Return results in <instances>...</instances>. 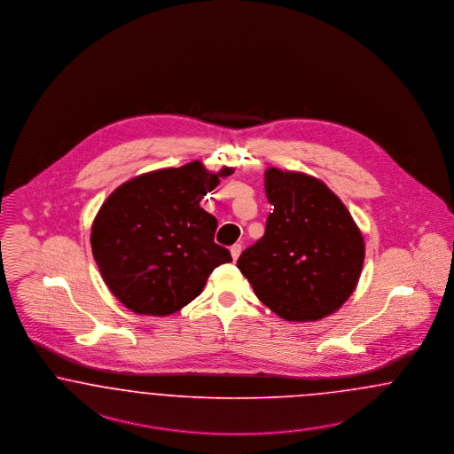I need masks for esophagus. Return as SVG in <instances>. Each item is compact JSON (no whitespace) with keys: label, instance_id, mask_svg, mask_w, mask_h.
Returning <instances> with one entry per match:
<instances>
[{"label":"esophagus","instance_id":"34e87169","mask_svg":"<svg viewBox=\"0 0 454 454\" xmlns=\"http://www.w3.org/2000/svg\"><path fill=\"white\" fill-rule=\"evenodd\" d=\"M231 256H233V260H238V256H239V254H241V245L239 243H236V245H233L231 247Z\"/></svg>","mask_w":454,"mask_h":454}]
</instances>
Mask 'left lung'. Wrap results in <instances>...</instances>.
<instances>
[{"mask_svg": "<svg viewBox=\"0 0 454 454\" xmlns=\"http://www.w3.org/2000/svg\"><path fill=\"white\" fill-rule=\"evenodd\" d=\"M265 194L273 206L265 235L238 258L256 297L286 321H319L356 289L364 239L326 184L304 172L269 167Z\"/></svg>", "mask_w": 454, "mask_h": 454, "instance_id": "left-lung-1", "label": "left lung"}]
</instances>
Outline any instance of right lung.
I'll use <instances>...</instances> for the list:
<instances>
[{"instance_id": "obj_1", "label": "right lung", "mask_w": 454, "mask_h": 454, "mask_svg": "<svg viewBox=\"0 0 454 454\" xmlns=\"http://www.w3.org/2000/svg\"><path fill=\"white\" fill-rule=\"evenodd\" d=\"M233 172H211L194 160L137 176L109 194L92 221V256L125 308L174 314L200 295L216 267L231 262L215 243L218 219L200 200Z\"/></svg>"}]
</instances>
